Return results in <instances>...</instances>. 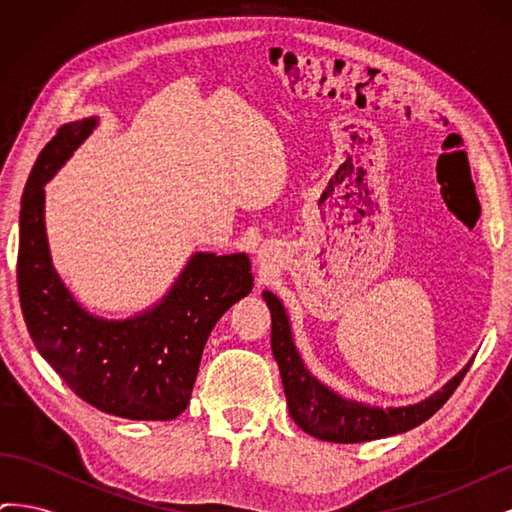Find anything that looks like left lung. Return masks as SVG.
Segmentation results:
<instances>
[{
	"label": "left lung",
	"mask_w": 512,
	"mask_h": 512,
	"mask_svg": "<svg viewBox=\"0 0 512 512\" xmlns=\"http://www.w3.org/2000/svg\"><path fill=\"white\" fill-rule=\"evenodd\" d=\"M271 309V348L280 367L286 404L292 421L305 433L324 442L356 444L395 436L425 423L453 395L472 363L448 380L438 393L412 406L380 408L335 393L309 371L294 346L292 327L284 303L271 290L262 292Z\"/></svg>",
	"instance_id": "1"
}]
</instances>
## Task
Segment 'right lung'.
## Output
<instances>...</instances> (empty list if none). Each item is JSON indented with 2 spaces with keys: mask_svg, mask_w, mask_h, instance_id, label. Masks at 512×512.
Masks as SVG:
<instances>
[{
  "mask_svg": "<svg viewBox=\"0 0 512 512\" xmlns=\"http://www.w3.org/2000/svg\"><path fill=\"white\" fill-rule=\"evenodd\" d=\"M96 126L98 117L61 126L27 179L17 262L23 318L42 359L87 404L130 421H173L190 404L215 322L252 292V265L243 252H196L149 309L123 320L87 312L53 267L44 185Z\"/></svg>",
  "mask_w": 512,
  "mask_h": 512,
  "instance_id": "right-lung-1",
  "label": "right lung"
}]
</instances>
